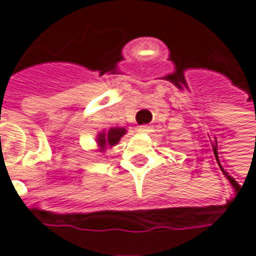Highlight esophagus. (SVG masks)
I'll list each match as a JSON object with an SVG mask.
<instances>
[{"label": "esophagus", "instance_id": "obj_1", "mask_svg": "<svg viewBox=\"0 0 256 256\" xmlns=\"http://www.w3.org/2000/svg\"><path fill=\"white\" fill-rule=\"evenodd\" d=\"M140 131L141 132H151L152 131V126H150V125H141L140 126Z\"/></svg>", "mask_w": 256, "mask_h": 256}]
</instances>
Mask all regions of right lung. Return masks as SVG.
<instances>
[{"label":"right lung","instance_id":"right-lung-1","mask_svg":"<svg viewBox=\"0 0 256 256\" xmlns=\"http://www.w3.org/2000/svg\"><path fill=\"white\" fill-rule=\"evenodd\" d=\"M125 134H126L125 128H111L108 131H102V132L98 134L96 142L100 145V151H105L106 146L116 145Z\"/></svg>","mask_w":256,"mask_h":256}]
</instances>
